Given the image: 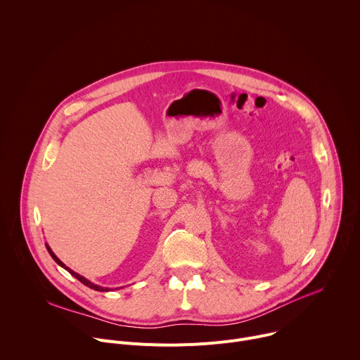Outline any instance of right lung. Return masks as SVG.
Listing matches in <instances>:
<instances>
[{"instance_id": "add662e5", "label": "right lung", "mask_w": 360, "mask_h": 360, "mask_svg": "<svg viewBox=\"0 0 360 360\" xmlns=\"http://www.w3.org/2000/svg\"><path fill=\"white\" fill-rule=\"evenodd\" d=\"M45 246H46V249H48V252H49V255H51V256H53V259H54V261H56V262H57V264H58V265H60V266H63V268H64V269H67V271H68V272H70V274H71V275H72V276H74V278H77V279H78V281H79V282H82V283H84V285H85V286H88V288H91V289H95V290H99V292H108V290H110V288H102V286H98V285H95V283H92V282H89V281H88V279H85V278H84V276H81V275H78V274H77V272H74V271H72V269H70V268H68V266H65V265H64V264H63V262H61V261H60V259H58V258H57V256H56V253H54V252H53V250H51V248H49V246H48V245H45Z\"/></svg>"}]
</instances>
